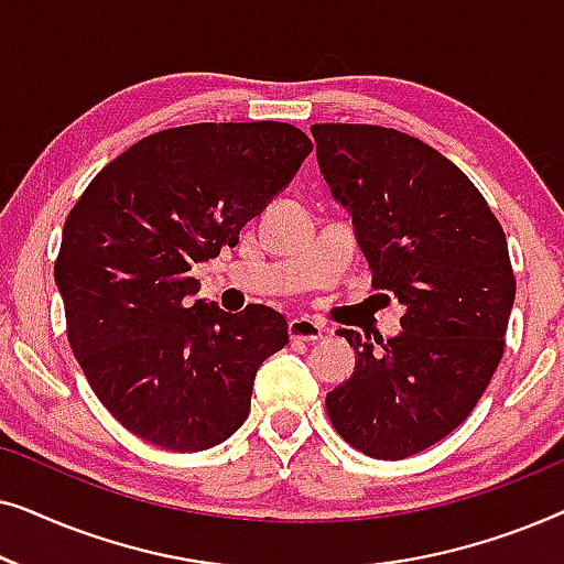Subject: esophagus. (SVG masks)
I'll return each mask as SVG.
<instances>
[{"mask_svg":"<svg viewBox=\"0 0 564 564\" xmlns=\"http://www.w3.org/2000/svg\"><path fill=\"white\" fill-rule=\"evenodd\" d=\"M288 334L292 341H318V338L326 334V326L318 321L307 318V315H300V318H292L288 326Z\"/></svg>","mask_w":564,"mask_h":564,"instance_id":"1","label":"esophagus"}]
</instances>
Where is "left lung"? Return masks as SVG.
<instances>
[{"label": "left lung", "mask_w": 564, "mask_h": 564, "mask_svg": "<svg viewBox=\"0 0 564 564\" xmlns=\"http://www.w3.org/2000/svg\"><path fill=\"white\" fill-rule=\"evenodd\" d=\"M311 133L372 288L405 307L382 349L341 330L357 367L326 395L328 419L367 457L405 459L449 436L500 365L516 297L506 234L462 169L419 138L349 122Z\"/></svg>", "instance_id": "obj_1"}]
</instances>
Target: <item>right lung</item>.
<instances>
[{"instance_id":"obj_1","label":"right lung","mask_w":564,"mask_h":564,"mask_svg":"<svg viewBox=\"0 0 564 564\" xmlns=\"http://www.w3.org/2000/svg\"><path fill=\"white\" fill-rule=\"evenodd\" d=\"M311 151L290 122L169 128L122 151L72 207L53 267L66 336L130 434L199 452L246 421L253 377L288 344V321L267 305L192 303L189 272L236 246Z\"/></svg>"}]
</instances>
